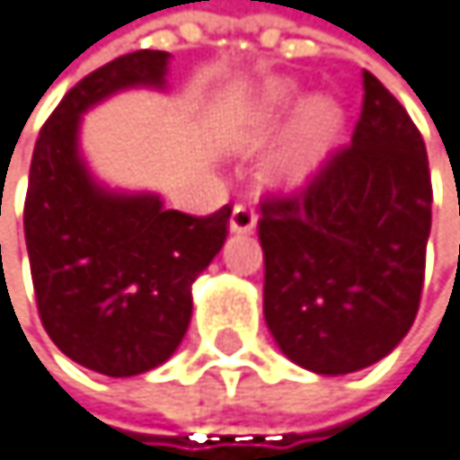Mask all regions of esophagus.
<instances>
[{
  "mask_svg": "<svg viewBox=\"0 0 460 460\" xmlns=\"http://www.w3.org/2000/svg\"><path fill=\"white\" fill-rule=\"evenodd\" d=\"M256 228V212L248 204H237L232 209V220H228V232L232 234H251Z\"/></svg>",
  "mask_w": 460,
  "mask_h": 460,
  "instance_id": "34e87169",
  "label": "esophagus"
}]
</instances>
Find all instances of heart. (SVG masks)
<instances>
[{
    "instance_id": "heart-1",
    "label": "heart",
    "mask_w": 460,
    "mask_h": 460,
    "mask_svg": "<svg viewBox=\"0 0 460 460\" xmlns=\"http://www.w3.org/2000/svg\"><path fill=\"white\" fill-rule=\"evenodd\" d=\"M291 103H294V86H288V84L270 86L264 92V97H261V117L270 122L278 114H283ZM338 125H341V117H338V109L330 101H324V97L311 101L300 111L297 133H294L291 146L286 149V155L278 163L280 174L286 180H294V182L305 180L316 169V160H319L324 144L335 136Z\"/></svg>"
}]
</instances>
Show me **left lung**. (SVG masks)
I'll return each mask as SVG.
<instances>
[{"label":"left lung","instance_id":"8db88e82","mask_svg":"<svg viewBox=\"0 0 460 460\" xmlns=\"http://www.w3.org/2000/svg\"><path fill=\"white\" fill-rule=\"evenodd\" d=\"M363 86L351 144L259 220L264 322L291 363L322 376L363 371L403 341L431 234L422 136L368 70Z\"/></svg>","mask_w":460,"mask_h":460}]
</instances>
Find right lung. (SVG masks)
Segmentation results:
<instances>
[{
	"label": "right lung",
	"instance_id": "obj_1",
	"mask_svg": "<svg viewBox=\"0 0 460 460\" xmlns=\"http://www.w3.org/2000/svg\"><path fill=\"white\" fill-rule=\"evenodd\" d=\"M172 54L133 51L78 81L31 155L23 234L46 332L103 376L146 374L177 351L193 280L226 243L232 209L193 217L157 193L111 190L81 155V117L122 89H166Z\"/></svg>",
	"mask_w": 460,
	"mask_h": 460
}]
</instances>
